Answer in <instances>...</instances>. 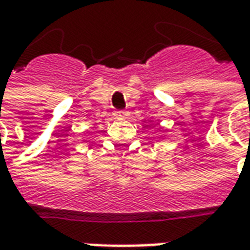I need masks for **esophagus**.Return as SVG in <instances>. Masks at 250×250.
Instances as JSON below:
<instances>
[{"label":"esophagus","instance_id":"esophagus-1","mask_svg":"<svg viewBox=\"0 0 250 250\" xmlns=\"http://www.w3.org/2000/svg\"><path fill=\"white\" fill-rule=\"evenodd\" d=\"M125 111H115V118H125Z\"/></svg>","mask_w":250,"mask_h":250}]
</instances>
